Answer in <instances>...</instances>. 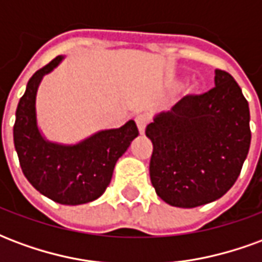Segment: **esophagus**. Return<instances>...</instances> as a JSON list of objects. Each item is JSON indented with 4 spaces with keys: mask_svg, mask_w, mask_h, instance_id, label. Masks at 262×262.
I'll list each match as a JSON object with an SVG mask.
<instances>
[{
    "mask_svg": "<svg viewBox=\"0 0 262 262\" xmlns=\"http://www.w3.org/2000/svg\"><path fill=\"white\" fill-rule=\"evenodd\" d=\"M148 122H150V115L148 114H139L136 116V123L137 127H139V132L140 133H144L146 130V126L148 125Z\"/></svg>",
    "mask_w": 262,
    "mask_h": 262,
    "instance_id": "34e87169",
    "label": "esophagus"
}]
</instances>
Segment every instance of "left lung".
Wrapping results in <instances>:
<instances>
[{
  "mask_svg": "<svg viewBox=\"0 0 262 262\" xmlns=\"http://www.w3.org/2000/svg\"><path fill=\"white\" fill-rule=\"evenodd\" d=\"M146 136L153 143L150 180L164 202L177 208L213 202L234 185L247 159V99L229 73L216 70L210 91L156 115Z\"/></svg>",
  "mask_w": 262,
  "mask_h": 262,
  "instance_id": "obj_1",
  "label": "left lung"
}]
</instances>
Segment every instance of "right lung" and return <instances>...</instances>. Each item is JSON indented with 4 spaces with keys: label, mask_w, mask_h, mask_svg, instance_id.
I'll return each mask as SVG.
<instances>
[{
    "label": "right lung",
    "mask_w": 262,
    "mask_h": 262,
    "mask_svg": "<svg viewBox=\"0 0 262 262\" xmlns=\"http://www.w3.org/2000/svg\"><path fill=\"white\" fill-rule=\"evenodd\" d=\"M61 60L63 56H57L28 81L15 114L14 144L22 172L36 191L61 205H82L105 192L116 161L139 130L135 120H129L119 129L97 132L77 144L46 140L37 127V88Z\"/></svg>",
    "instance_id": "add662e5"
}]
</instances>
